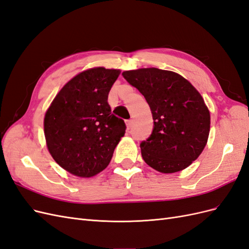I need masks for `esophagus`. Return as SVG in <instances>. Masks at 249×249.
Masks as SVG:
<instances>
[{
    "label": "esophagus",
    "instance_id": "1",
    "mask_svg": "<svg viewBox=\"0 0 249 249\" xmlns=\"http://www.w3.org/2000/svg\"><path fill=\"white\" fill-rule=\"evenodd\" d=\"M125 124H126V127H127V130H130L131 127H132V125H133V120H126L125 122Z\"/></svg>",
    "mask_w": 249,
    "mask_h": 249
}]
</instances>
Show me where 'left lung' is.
Masks as SVG:
<instances>
[{
	"label": "left lung",
	"instance_id": "left-lung-1",
	"mask_svg": "<svg viewBox=\"0 0 249 249\" xmlns=\"http://www.w3.org/2000/svg\"><path fill=\"white\" fill-rule=\"evenodd\" d=\"M123 76L144 95L153 114V133L140 144L143 160L162 173L187 168L209 138L210 111L200 93L180 74L156 67L125 71Z\"/></svg>",
	"mask_w": 249,
	"mask_h": 249
}]
</instances>
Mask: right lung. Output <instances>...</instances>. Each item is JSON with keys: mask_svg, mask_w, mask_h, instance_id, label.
<instances>
[{"mask_svg": "<svg viewBox=\"0 0 249 249\" xmlns=\"http://www.w3.org/2000/svg\"><path fill=\"white\" fill-rule=\"evenodd\" d=\"M119 70L99 66L82 71L57 93L43 120L53 159L80 178L106 168L125 133L123 119L111 113L108 94Z\"/></svg>", "mask_w": 249, "mask_h": 249, "instance_id": "right-lung-1", "label": "right lung"}]
</instances>
